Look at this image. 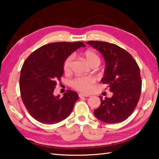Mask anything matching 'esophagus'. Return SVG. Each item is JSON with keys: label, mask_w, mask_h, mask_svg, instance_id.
<instances>
[{"label": "esophagus", "mask_w": 159, "mask_h": 159, "mask_svg": "<svg viewBox=\"0 0 159 159\" xmlns=\"http://www.w3.org/2000/svg\"><path fill=\"white\" fill-rule=\"evenodd\" d=\"M79 95L80 98H82V97H90L89 95H87V94H84V93H79Z\"/></svg>", "instance_id": "esophagus-1"}]
</instances>
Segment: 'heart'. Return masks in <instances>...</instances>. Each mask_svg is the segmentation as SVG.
I'll return each instance as SVG.
<instances>
[{"label": "heart", "instance_id": "b5f03b06", "mask_svg": "<svg viewBox=\"0 0 159 159\" xmlns=\"http://www.w3.org/2000/svg\"><path fill=\"white\" fill-rule=\"evenodd\" d=\"M83 56L87 62L91 66H98L100 63V58L99 55L93 50H86L83 52ZM74 56L69 55L63 61V70L65 73H69L71 71V66L73 61ZM95 81V79L92 76H76L72 80L71 85L74 89L88 93L92 90L93 85Z\"/></svg>", "mask_w": 159, "mask_h": 159}]
</instances>
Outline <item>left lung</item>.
Segmentation results:
<instances>
[{"label": "left lung", "mask_w": 159, "mask_h": 159, "mask_svg": "<svg viewBox=\"0 0 159 159\" xmlns=\"http://www.w3.org/2000/svg\"><path fill=\"white\" fill-rule=\"evenodd\" d=\"M86 43L104 56L106 68L101 82L113 93L111 98L99 96L100 106L94 114L104 123L124 121L133 114L140 98L142 79L138 64L130 53L115 44L96 41Z\"/></svg>", "instance_id": "obj_1"}]
</instances>
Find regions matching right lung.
Instances as JSON below:
<instances>
[{"label":"right lung","mask_w":159,"mask_h":159,"mask_svg":"<svg viewBox=\"0 0 159 159\" xmlns=\"http://www.w3.org/2000/svg\"><path fill=\"white\" fill-rule=\"evenodd\" d=\"M83 42H56L43 45L26 58L20 78L21 98L28 112L38 121L54 124L68 117L79 95L67 90L62 98L54 96L62 76L63 61Z\"/></svg>","instance_id":"1"}]
</instances>
